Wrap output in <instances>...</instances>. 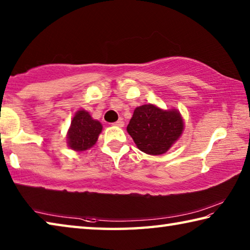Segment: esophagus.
Masks as SVG:
<instances>
[{
    "instance_id": "obj_1",
    "label": "esophagus",
    "mask_w": 250,
    "mask_h": 250,
    "mask_svg": "<svg viewBox=\"0 0 250 250\" xmlns=\"http://www.w3.org/2000/svg\"><path fill=\"white\" fill-rule=\"evenodd\" d=\"M113 125H116V126H119V128H122V126L125 125V122L122 121V120H118L117 122H115V124H113Z\"/></svg>"
}]
</instances>
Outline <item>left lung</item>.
<instances>
[{
  "mask_svg": "<svg viewBox=\"0 0 250 250\" xmlns=\"http://www.w3.org/2000/svg\"><path fill=\"white\" fill-rule=\"evenodd\" d=\"M183 130L184 121L179 110H164L152 104L135 108L126 126L138 149L150 155L167 152Z\"/></svg>",
  "mask_w": 250,
  "mask_h": 250,
  "instance_id": "obj_1",
  "label": "left lung"
}]
</instances>
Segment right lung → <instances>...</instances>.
<instances>
[{
    "mask_svg": "<svg viewBox=\"0 0 250 250\" xmlns=\"http://www.w3.org/2000/svg\"><path fill=\"white\" fill-rule=\"evenodd\" d=\"M103 125L92 119L90 113L80 109L75 113L67 132V146L71 150L82 152L89 150L98 141Z\"/></svg>",
    "mask_w": 250,
    "mask_h": 250,
    "instance_id": "add662e5",
    "label": "right lung"
}]
</instances>
